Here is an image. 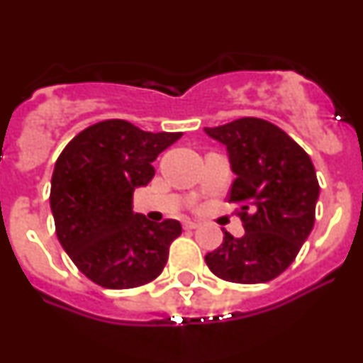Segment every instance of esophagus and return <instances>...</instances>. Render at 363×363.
Instances as JSON below:
<instances>
[{"label":"esophagus","instance_id":"1","mask_svg":"<svg viewBox=\"0 0 363 363\" xmlns=\"http://www.w3.org/2000/svg\"><path fill=\"white\" fill-rule=\"evenodd\" d=\"M196 227H198L196 221H191V220L184 221V229H196Z\"/></svg>","mask_w":363,"mask_h":363}]
</instances>
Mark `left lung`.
Returning a JSON list of instances; mask_svg holds the SVG:
<instances>
[{
  "mask_svg": "<svg viewBox=\"0 0 363 363\" xmlns=\"http://www.w3.org/2000/svg\"><path fill=\"white\" fill-rule=\"evenodd\" d=\"M205 133L221 142L236 174L229 203L245 234L205 256L218 278L234 284H264L294 262L314 225L320 185L309 154L271 121L240 118Z\"/></svg>",
  "mask_w": 363,
  "mask_h": 363,
  "instance_id": "8db88e82",
  "label": "left lung"
}]
</instances>
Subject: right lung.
Returning <instances> with one entry per match:
<instances>
[{
	"label": "right lung",
	"instance_id": "right-lung-1",
	"mask_svg": "<svg viewBox=\"0 0 363 363\" xmlns=\"http://www.w3.org/2000/svg\"><path fill=\"white\" fill-rule=\"evenodd\" d=\"M182 133H147L125 120L91 125L67 143L50 182L57 240L74 265L107 289L149 284L163 271L178 220L154 223L133 213V192Z\"/></svg>",
	"mask_w": 363,
	"mask_h": 363
}]
</instances>
